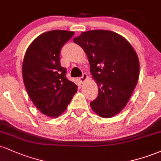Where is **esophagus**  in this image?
<instances>
[{
    "mask_svg": "<svg viewBox=\"0 0 161 161\" xmlns=\"http://www.w3.org/2000/svg\"><path fill=\"white\" fill-rule=\"evenodd\" d=\"M87 79H88V75H87L86 73H83L82 76L79 78V81H80V82L82 83V82H84Z\"/></svg>",
    "mask_w": 161,
    "mask_h": 161,
    "instance_id": "esophagus-1",
    "label": "esophagus"
}]
</instances>
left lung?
<instances>
[{
	"label": "left lung",
	"mask_w": 161,
	"mask_h": 161,
	"mask_svg": "<svg viewBox=\"0 0 161 161\" xmlns=\"http://www.w3.org/2000/svg\"><path fill=\"white\" fill-rule=\"evenodd\" d=\"M73 42L86 52L98 87L92 109L101 117H113L125 108L138 82L137 53L125 38L111 31L82 32Z\"/></svg>",
	"instance_id": "left-lung-1"
}]
</instances>
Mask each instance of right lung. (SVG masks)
<instances>
[{
	"instance_id": "obj_1",
	"label": "right lung",
	"mask_w": 161,
	"mask_h": 161,
	"mask_svg": "<svg viewBox=\"0 0 161 161\" xmlns=\"http://www.w3.org/2000/svg\"><path fill=\"white\" fill-rule=\"evenodd\" d=\"M74 32L53 30L38 36L28 47L23 62V78L33 104L43 114L57 117L65 111L78 86L66 79L60 65L63 46Z\"/></svg>"
}]
</instances>
